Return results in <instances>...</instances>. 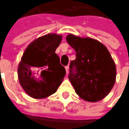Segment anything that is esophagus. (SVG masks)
Returning <instances> with one entry per match:
<instances>
[{
	"mask_svg": "<svg viewBox=\"0 0 129 129\" xmlns=\"http://www.w3.org/2000/svg\"><path fill=\"white\" fill-rule=\"evenodd\" d=\"M65 70H66V73L68 74L69 73V66H66L65 67Z\"/></svg>",
	"mask_w": 129,
	"mask_h": 129,
	"instance_id": "esophagus-1",
	"label": "esophagus"
}]
</instances>
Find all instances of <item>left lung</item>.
<instances>
[{
    "label": "left lung",
    "instance_id": "1",
    "mask_svg": "<svg viewBox=\"0 0 129 129\" xmlns=\"http://www.w3.org/2000/svg\"><path fill=\"white\" fill-rule=\"evenodd\" d=\"M66 40L76 52L69 75L75 92L86 101H101L111 92L116 78V64L110 52L104 44L92 38L70 34Z\"/></svg>",
    "mask_w": 129,
    "mask_h": 129
}]
</instances>
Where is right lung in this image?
I'll list each match as a JSON object with an SVG mask.
<instances>
[{
    "mask_svg": "<svg viewBox=\"0 0 129 129\" xmlns=\"http://www.w3.org/2000/svg\"><path fill=\"white\" fill-rule=\"evenodd\" d=\"M62 36L48 34L34 39L23 54L18 67L20 85L30 97L41 99L57 91L66 71L55 53Z\"/></svg>",
    "mask_w": 129,
    "mask_h": 129,
    "instance_id": "right-lung-1",
    "label": "right lung"
}]
</instances>
